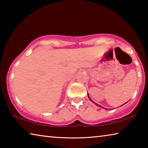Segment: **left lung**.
Listing matches in <instances>:
<instances>
[{
    "mask_svg": "<svg viewBox=\"0 0 148 148\" xmlns=\"http://www.w3.org/2000/svg\"><path fill=\"white\" fill-rule=\"evenodd\" d=\"M88 97H89V99L90 100H91V101H92V100H91V99H90V97H89V95H88ZM93 102V103H95V102ZM95 104H96V105H97V106H100V107H101V108H103V107H102V106H101V105H99V104H97V103H95Z\"/></svg>",
    "mask_w": 148,
    "mask_h": 148,
    "instance_id": "left-lung-1",
    "label": "left lung"
}]
</instances>
